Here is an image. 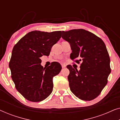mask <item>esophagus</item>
<instances>
[{"mask_svg":"<svg viewBox=\"0 0 120 120\" xmlns=\"http://www.w3.org/2000/svg\"><path fill=\"white\" fill-rule=\"evenodd\" d=\"M65 67H66V66H65V65H64V64H62V68H65Z\"/></svg>","mask_w":120,"mask_h":120,"instance_id":"esophagus-1","label":"esophagus"}]
</instances>
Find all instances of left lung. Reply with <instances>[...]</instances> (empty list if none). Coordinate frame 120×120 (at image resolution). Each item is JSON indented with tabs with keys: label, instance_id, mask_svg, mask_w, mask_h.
I'll list each match as a JSON object with an SVG mask.
<instances>
[{
	"label": "left lung",
	"instance_id": "1",
	"mask_svg": "<svg viewBox=\"0 0 120 120\" xmlns=\"http://www.w3.org/2000/svg\"><path fill=\"white\" fill-rule=\"evenodd\" d=\"M62 38L70 44V58L78 64L80 70L67 66L70 91L79 99L91 101L99 96L108 82L111 72L110 60L103 41L83 29L62 31Z\"/></svg>",
	"mask_w": 120,
	"mask_h": 120
}]
</instances>
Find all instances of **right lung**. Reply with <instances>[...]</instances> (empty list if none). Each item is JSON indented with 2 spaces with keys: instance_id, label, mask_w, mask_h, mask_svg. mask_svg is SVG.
Instances as JSON below:
<instances>
[{
  "instance_id": "add662e5",
  "label": "right lung",
  "mask_w": 120,
  "mask_h": 120,
  "mask_svg": "<svg viewBox=\"0 0 120 120\" xmlns=\"http://www.w3.org/2000/svg\"><path fill=\"white\" fill-rule=\"evenodd\" d=\"M62 35L61 31L34 30L29 32L14 46L9 63L11 78L16 90L28 101H41L53 90V76L62 67L54 62L47 68L40 64V57L50 55L52 46Z\"/></svg>"
}]
</instances>
